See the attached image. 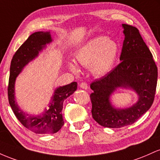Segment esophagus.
<instances>
[{
	"mask_svg": "<svg viewBox=\"0 0 160 160\" xmlns=\"http://www.w3.org/2000/svg\"><path fill=\"white\" fill-rule=\"evenodd\" d=\"M79 86H80V88H82V89L87 90L88 88V85L85 83V82H82V83H81Z\"/></svg>",
	"mask_w": 160,
	"mask_h": 160,
	"instance_id": "obj_1",
	"label": "esophagus"
}]
</instances>
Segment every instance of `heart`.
Returning a JSON list of instances; mask_svg holds the SVG:
<instances>
[{"label":"heart","mask_w":160,"mask_h":160,"mask_svg":"<svg viewBox=\"0 0 160 160\" xmlns=\"http://www.w3.org/2000/svg\"><path fill=\"white\" fill-rule=\"evenodd\" d=\"M119 53V45L113 39L105 36L94 38L90 40L76 52L75 59L82 67L89 68L93 76L102 78L112 70ZM67 66L72 72L77 75L79 68L72 62H68Z\"/></svg>","instance_id":"1"}]
</instances>
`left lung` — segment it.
I'll use <instances>...</instances> for the list:
<instances>
[{
	"mask_svg": "<svg viewBox=\"0 0 160 160\" xmlns=\"http://www.w3.org/2000/svg\"><path fill=\"white\" fill-rule=\"evenodd\" d=\"M122 27L125 39L121 62L107 75L91 84L92 116L107 128H122L135 122L151 107L157 88L158 70L151 52L137 28L127 24ZM118 88L134 91L138 101L127 108L114 107L110 98Z\"/></svg>",
	"mask_w": 160,
	"mask_h": 160,
	"instance_id": "left-lung-1",
	"label": "left lung"
}]
</instances>
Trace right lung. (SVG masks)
Returning a JSON list of instances; mask_svg holds the SVG:
<instances>
[{
    "label": "right lung",
    "mask_w": 160,
    "mask_h": 160,
    "mask_svg": "<svg viewBox=\"0 0 160 160\" xmlns=\"http://www.w3.org/2000/svg\"><path fill=\"white\" fill-rule=\"evenodd\" d=\"M51 32H37L32 34L17 50L11 60L8 85L9 103L14 114L21 123L37 134H54L63 125L62 107L66 98L76 91L77 82L60 86L54 90L48 107L40 114L24 112L18 105L15 98V83L17 77L28 62L38 57L39 53L52 42Z\"/></svg>",
    "instance_id": "right-lung-1"
}]
</instances>
